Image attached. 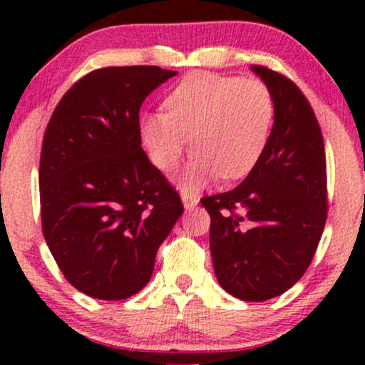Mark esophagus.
Returning <instances> with one entry per match:
<instances>
[{
	"label": "esophagus",
	"mask_w": 365,
	"mask_h": 365,
	"mask_svg": "<svg viewBox=\"0 0 365 365\" xmlns=\"http://www.w3.org/2000/svg\"><path fill=\"white\" fill-rule=\"evenodd\" d=\"M182 200H183V206H185V209H194L197 206V202H199V197L190 194L188 190H182Z\"/></svg>",
	"instance_id": "obj_1"
}]
</instances>
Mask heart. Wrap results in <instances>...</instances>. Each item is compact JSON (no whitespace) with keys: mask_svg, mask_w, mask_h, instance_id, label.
I'll return each mask as SVG.
<instances>
[{"mask_svg":"<svg viewBox=\"0 0 365 365\" xmlns=\"http://www.w3.org/2000/svg\"><path fill=\"white\" fill-rule=\"evenodd\" d=\"M166 110L145 115L140 133L154 165L171 171L194 150L185 175L187 187L216 177L249 175L267 148L274 123L273 92L259 78L194 72L166 98Z\"/></svg>","mask_w":365,"mask_h":365,"instance_id":"heart-1","label":"heart"}]
</instances>
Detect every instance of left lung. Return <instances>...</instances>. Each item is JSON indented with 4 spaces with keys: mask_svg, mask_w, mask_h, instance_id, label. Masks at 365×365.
<instances>
[{
    "mask_svg": "<svg viewBox=\"0 0 365 365\" xmlns=\"http://www.w3.org/2000/svg\"><path fill=\"white\" fill-rule=\"evenodd\" d=\"M252 70L274 98V125L254 170L233 190L206 195L217 282L247 302L282 295L312 262L328 217L321 127L311 103L287 75Z\"/></svg>",
    "mask_w": 365,
    "mask_h": 365,
    "instance_id": "8db88e82",
    "label": "left lung"
}]
</instances>
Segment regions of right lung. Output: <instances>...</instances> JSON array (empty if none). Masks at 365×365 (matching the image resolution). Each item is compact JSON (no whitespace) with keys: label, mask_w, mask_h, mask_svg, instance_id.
<instances>
[{"label":"right lung","mask_w":365,"mask_h":365,"mask_svg":"<svg viewBox=\"0 0 365 365\" xmlns=\"http://www.w3.org/2000/svg\"><path fill=\"white\" fill-rule=\"evenodd\" d=\"M173 75L150 65L92 70L65 92L46 127L43 235L66 282L94 299L140 292L183 212L177 188L140 148L142 103Z\"/></svg>","instance_id":"obj_1"}]
</instances>
